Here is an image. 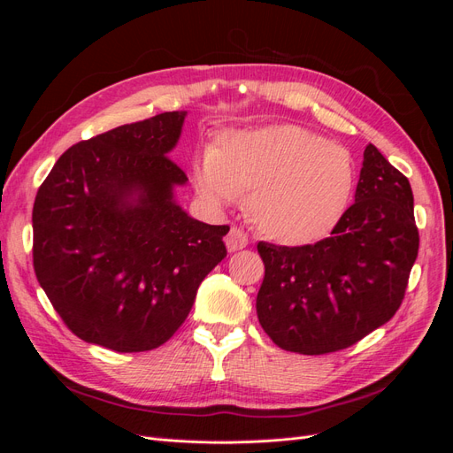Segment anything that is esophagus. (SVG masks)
I'll list each match as a JSON object with an SVG mask.
<instances>
[{
    "label": "esophagus",
    "instance_id": "esophagus-1",
    "mask_svg": "<svg viewBox=\"0 0 453 453\" xmlns=\"http://www.w3.org/2000/svg\"><path fill=\"white\" fill-rule=\"evenodd\" d=\"M225 242H226L228 251H240L243 248H248V243H250L248 234H245V232L242 228H238V226H232L228 230Z\"/></svg>",
    "mask_w": 453,
    "mask_h": 453
}]
</instances>
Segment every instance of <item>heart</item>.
Returning a JSON list of instances; mask_svg holds the SVG:
<instances>
[{
    "label": "heart",
    "mask_w": 453,
    "mask_h": 453,
    "mask_svg": "<svg viewBox=\"0 0 453 453\" xmlns=\"http://www.w3.org/2000/svg\"><path fill=\"white\" fill-rule=\"evenodd\" d=\"M353 180L344 147L296 125L228 132L195 164L205 200L225 205L251 193L253 225L287 245L326 236L346 210Z\"/></svg>",
    "instance_id": "heart-1"
}]
</instances>
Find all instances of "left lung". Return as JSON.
<instances>
[{
    "label": "left lung",
    "instance_id": "obj_1",
    "mask_svg": "<svg viewBox=\"0 0 453 453\" xmlns=\"http://www.w3.org/2000/svg\"><path fill=\"white\" fill-rule=\"evenodd\" d=\"M257 250L265 263L257 315L273 344L303 355L346 349L403 304L419 250L412 187L370 143L355 202L331 236Z\"/></svg>",
    "mask_w": 453,
    "mask_h": 453
}]
</instances>
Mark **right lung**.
Wrapping results in <instances>:
<instances>
[{"mask_svg": "<svg viewBox=\"0 0 453 453\" xmlns=\"http://www.w3.org/2000/svg\"><path fill=\"white\" fill-rule=\"evenodd\" d=\"M185 115L160 113L75 143L37 190V281L90 344L119 353L162 346L226 257L230 226L200 223L173 202L187 175L168 153Z\"/></svg>", "mask_w": 453, "mask_h": 453, "instance_id": "right-lung-1", "label": "right lung"}]
</instances>
